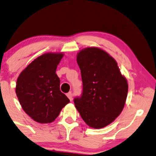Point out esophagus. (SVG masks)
Segmentation results:
<instances>
[{
	"instance_id": "esophagus-1",
	"label": "esophagus",
	"mask_w": 156,
	"mask_h": 156,
	"mask_svg": "<svg viewBox=\"0 0 156 156\" xmlns=\"http://www.w3.org/2000/svg\"><path fill=\"white\" fill-rule=\"evenodd\" d=\"M67 96H68V98L70 99V101H72V100H73V94H72L71 92L68 93H67Z\"/></svg>"
}]
</instances>
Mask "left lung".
I'll return each mask as SVG.
<instances>
[{"label": "left lung", "mask_w": 156, "mask_h": 156, "mask_svg": "<svg viewBox=\"0 0 156 156\" xmlns=\"http://www.w3.org/2000/svg\"><path fill=\"white\" fill-rule=\"evenodd\" d=\"M81 73L83 92L74 98L75 106L87 125L104 128L123 111L128 86L118 64L98 48H87L77 55Z\"/></svg>", "instance_id": "obj_1"}]
</instances>
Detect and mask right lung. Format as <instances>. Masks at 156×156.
<instances>
[{"label": "right lung", "mask_w": 156, "mask_h": 156, "mask_svg": "<svg viewBox=\"0 0 156 156\" xmlns=\"http://www.w3.org/2000/svg\"><path fill=\"white\" fill-rule=\"evenodd\" d=\"M63 53H45L29 64L18 76L16 93L23 111L40 123L53 122L70 102L60 90L55 73Z\"/></svg>", "instance_id": "obj_1"}]
</instances>
